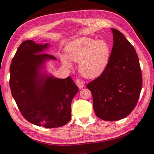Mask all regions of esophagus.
Returning a JSON list of instances; mask_svg holds the SVG:
<instances>
[{
  "instance_id": "1",
  "label": "esophagus",
  "mask_w": 154,
  "mask_h": 154,
  "mask_svg": "<svg viewBox=\"0 0 154 154\" xmlns=\"http://www.w3.org/2000/svg\"><path fill=\"white\" fill-rule=\"evenodd\" d=\"M75 83H76L77 87H79V89H82V88L84 87V83L81 80H79V79L76 80V81H75Z\"/></svg>"
}]
</instances>
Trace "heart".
I'll return each instance as SVG.
<instances>
[{
    "mask_svg": "<svg viewBox=\"0 0 154 154\" xmlns=\"http://www.w3.org/2000/svg\"><path fill=\"white\" fill-rule=\"evenodd\" d=\"M66 55H61V63L65 67H72L70 61L79 63V69L84 77L96 78L103 73L109 62L110 48L104 40L82 37L68 43Z\"/></svg>",
    "mask_w": 154,
    "mask_h": 154,
    "instance_id": "obj_1",
    "label": "heart"
}]
</instances>
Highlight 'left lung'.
I'll list each match as a JSON object with an SVG mask.
<instances>
[{
    "label": "left lung",
    "mask_w": 154,
    "mask_h": 154,
    "mask_svg": "<svg viewBox=\"0 0 154 154\" xmlns=\"http://www.w3.org/2000/svg\"><path fill=\"white\" fill-rule=\"evenodd\" d=\"M109 62L99 77L87 85L96 115L114 121L128 116L138 102L142 86L141 69L134 48L115 28Z\"/></svg>",
    "instance_id": "left-lung-1"
}]
</instances>
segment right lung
<instances>
[{
  "label": "right lung",
  "mask_w": 154,
  "mask_h": 154,
  "mask_svg": "<svg viewBox=\"0 0 154 154\" xmlns=\"http://www.w3.org/2000/svg\"><path fill=\"white\" fill-rule=\"evenodd\" d=\"M48 47L33 40L22 42L10 67V87L26 120L38 126L58 128L71 120V101L79 88L70 77L59 79L44 70L47 61L56 60L43 54Z\"/></svg>",
  "instance_id": "obj_1"
}]
</instances>
